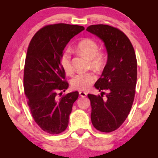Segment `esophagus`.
Here are the masks:
<instances>
[{"mask_svg":"<svg viewBox=\"0 0 158 158\" xmlns=\"http://www.w3.org/2000/svg\"><path fill=\"white\" fill-rule=\"evenodd\" d=\"M79 95L81 96V97H85V96L87 95V93L84 91H79Z\"/></svg>","mask_w":158,"mask_h":158,"instance_id":"1","label":"esophagus"}]
</instances>
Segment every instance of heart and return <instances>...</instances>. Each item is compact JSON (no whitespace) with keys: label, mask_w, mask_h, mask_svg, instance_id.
<instances>
[{"label":"heart","mask_w":158,"mask_h":158,"mask_svg":"<svg viewBox=\"0 0 158 158\" xmlns=\"http://www.w3.org/2000/svg\"><path fill=\"white\" fill-rule=\"evenodd\" d=\"M76 49L78 52L89 59V66L99 69L104 65L105 54L98 51V45L95 40L90 38H85L77 43ZM60 64L67 74L73 73L71 56L69 51H65L60 57ZM97 77L93 72H87L76 74L71 80V85L74 89L80 90H88L94 83Z\"/></svg>","instance_id":"b5f03b06"}]
</instances>
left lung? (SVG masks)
Returning <instances> with one entry per match:
<instances>
[{
  "mask_svg": "<svg viewBox=\"0 0 158 158\" xmlns=\"http://www.w3.org/2000/svg\"><path fill=\"white\" fill-rule=\"evenodd\" d=\"M86 31L103 41L107 52V62L95 84L101 94H88L90 118L98 130L111 132L123 123L132 108L137 84V58L129 38L119 29L98 24L89 26ZM103 90L108 92L105 98Z\"/></svg>",
  "mask_w": 158,
  "mask_h": 158,
  "instance_id": "1",
  "label": "left lung"
}]
</instances>
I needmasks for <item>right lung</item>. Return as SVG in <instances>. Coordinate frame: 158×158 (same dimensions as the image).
I'll return each instance as SVG.
<instances>
[{"instance_id":"right-lung-1","label":"right lung","mask_w":158,"mask_h":158,"mask_svg":"<svg viewBox=\"0 0 158 158\" xmlns=\"http://www.w3.org/2000/svg\"><path fill=\"white\" fill-rule=\"evenodd\" d=\"M84 30V26L66 23L48 25L35 34L26 54L23 88L32 116L41 129L49 134L65 131L73 105L79 97L74 91L58 98V92L68 83L60 57L67 44Z\"/></svg>"}]
</instances>
